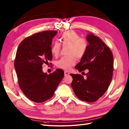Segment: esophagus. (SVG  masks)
I'll return each instance as SVG.
<instances>
[{"label":"esophagus","mask_w":129,"mask_h":129,"mask_svg":"<svg viewBox=\"0 0 129 129\" xmlns=\"http://www.w3.org/2000/svg\"><path fill=\"white\" fill-rule=\"evenodd\" d=\"M64 76H67L69 75V73L67 71H64Z\"/></svg>","instance_id":"esophagus-1"}]
</instances>
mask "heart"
Masks as SVG:
<instances>
[{"instance_id": "obj_1", "label": "heart", "mask_w": 129, "mask_h": 129, "mask_svg": "<svg viewBox=\"0 0 129 129\" xmlns=\"http://www.w3.org/2000/svg\"><path fill=\"white\" fill-rule=\"evenodd\" d=\"M60 41L63 46H68L67 54L69 55L62 57L56 62L57 67L68 70L76 63V58L81 59L87 52L88 46L85 39L81 38L80 35L74 30H68L62 33ZM61 48V44L54 42L51 47V53L54 56H57Z\"/></svg>"}]
</instances>
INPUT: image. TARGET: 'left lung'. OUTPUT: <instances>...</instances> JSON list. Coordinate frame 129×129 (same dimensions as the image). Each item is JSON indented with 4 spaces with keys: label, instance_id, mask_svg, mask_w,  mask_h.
<instances>
[{
    "label": "left lung",
    "instance_id": "8db88e82",
    "mask_svg": "<svg viewBox=\"0 0 129 129\" xmlns=\"http://www.w3.org/2000/svg\"><path fill=\"white\" fill-rule=\"evenodd\" d=\"M87 40L89 43L87 52L75 68L79 72L85 69L89 72L85 77L80 74H71L72 87L80 100L93 102L104 95L111 83L114 58L110 48L99 37L90 33Z\"/></svg>",
    "mask_w": 129,
    "mask_h": 129
}]
</instances>
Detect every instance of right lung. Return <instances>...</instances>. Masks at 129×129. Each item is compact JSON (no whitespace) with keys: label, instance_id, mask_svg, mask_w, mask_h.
I'll list each match as a JSON object with an SVG mask.
<instances>
[{"label":"right lung","instance_id":"1","mask_svg":"<svg viewBox=\"0 0 129 129\" xmlns=\"http://www.w3.org/2000/svg\"><path fill=\"white\" fill-rule=\"evenodd\" d=\"M57 32L43 31L26 38L19 45L14 60L18 84L25 96L33 102L49 100L64 76L61 69L48 75L42 64L52 60L51 45Z\"/></svg>","mask_w":129,"mask_h":129}]
</instances>
